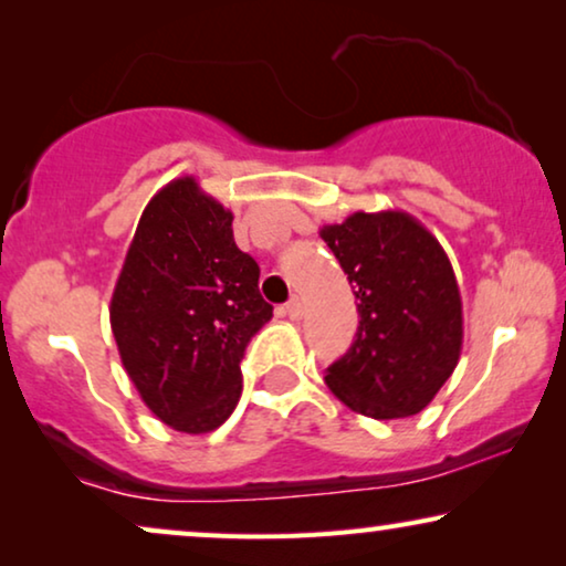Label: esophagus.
<instances>
[{
	"instance_id": "obj_1",
	"label": "esophagus",
	"mask_w": 566,
	"mask_h": 566,
	"mask_svg": "<svg viewBox=\"0 0 566 566\" xmlns=\"http://www.w3.org/2000/svg\"><path fill=\"white\" fill-rule=\"evenodd\" d=\"M285 314H289L291 319H301V316H304V301H301L298 296H293L289 304H285Z\"/></svg>"
}]
</instances>
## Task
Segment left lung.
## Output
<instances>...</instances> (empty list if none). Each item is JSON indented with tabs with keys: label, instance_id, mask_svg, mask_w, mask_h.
Returning a JSON list of instances; mask_svg holds the SVG:
<instances>
[{
	"label": "left lung",
	"instance_id": "1",
	"mask_svg": "<svg viewBox=\"0 0 566 566\" xmlns=\"http://www.w3.org/2000/svg\"><path fill=\"white\" fill-rule=\"evenodd\" d=\"M319 237L358 298V332L324 374L353 412L397 420L436 399L463 345L461 293L436 237L405 211H358Z\"/></svg>",
	"mask_w": 566,
	"mask_h": 566
}]
</instances>
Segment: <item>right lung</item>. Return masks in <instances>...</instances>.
<instances>
[{
    "mask_svg": "<svg viewBox=\"0 0 566 566\" xmlns=\"http://www.w3.org/2000/svg\"><path fill=\"white\" fill-rule=\"evenodd\" d=\"M231 221L196 177L167 182L138 219L111 298L128 378L161 422L188 436L234 412L244 347L273 316Z\"/></svg>",
    "mask_w": 566,
    "mask_h": 566,
    "instance_id": "add662e5",
    "label": "right lung"
}]
</instances>
